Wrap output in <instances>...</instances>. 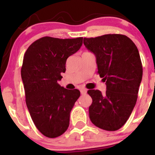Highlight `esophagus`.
Returning a JSON list of instances; mask_svg holds the SVG:
<instances>
[{
	"label": "esophagus",
	"mask_w": 155,
	"mask_h": 155,
	"mask_svg": "<svg viewBox=\"0 0 155 155\" xmlns=\"http://www.w3.org/2000/svg\"><path fill=\"white\" fill-rule=\"evenodd\" d=\"M87 90L86 89H81V95H86Z\"/></svg>",
	"instance_id": "obj_1"
}]
</instances>
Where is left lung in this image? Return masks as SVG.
<instances>
[{
  "instance_id": "8db88e82",
  "label": "left lung",
  "mask_w": 155,
  "mask_h": 155,
  "mask_svg": "<svg viewBox=\"0 0 155 155\" xmlns=\"http://www.w3.org/2000/svg\"><path fill=\"white\" fill-rule=\"evenodd\" d=\"M84 44L95 55L97 74L106 82V91L90 90L91 122L99 128L115 131L122 127L136 106L143 75L138 48L121 34L84 38Z\"/></svg>"
}]
</instances>
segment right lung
I'll return each instance as SVG.
<instances>
[{"label": "right lung", "mask_w": 155, "mask_h": 155, "mask_svg": "<svg viewBox=\"0 0 155 155\" xmlns=\"http://www.w3.org/2000/svg\"><path fill=\"white\" fill-rule=\"evenodd\" d=\"M82 37L60 39L45 36L28 48L21 68L27 107L35 127L44 136L56 138L67 130L70 114L80 96L58 81L65 63L82 45Z\"/></svg>", "instance_id": "right-lung-1"}]
</instances>
